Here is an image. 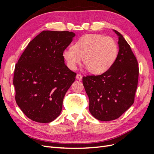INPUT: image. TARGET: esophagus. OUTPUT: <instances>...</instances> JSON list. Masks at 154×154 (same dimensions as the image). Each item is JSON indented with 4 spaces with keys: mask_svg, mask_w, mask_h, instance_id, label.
Listing matches in <instances>:
<instances>
[{
    "mask_svg": "<svg viewBox=\"0 0 154 154\" xmlns=\"http://www.w3.org/2000/svg\"><path fill=\"white\" fill-rule=\"evenodd\" d=\"M82 75L81 74H77V75H76V79L78 80H81L82 79Z\"/></svg>",
    "mask_w": 154,
    "mask_h": 154,
    "instance_id": "esophagus-1",
    "label": "esophagus"
}]
</instances>
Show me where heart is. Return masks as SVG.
I'll return each instance as SVG.
<instances>
[{
	"label": "heart",
	"mask_w": 154,
	"mask_h": 154,
	"mask_svg": "<svg viewBox=\"0 0 154 154\" xmlns=\"http://www.w3.org/2000/svg\"><path fill=\"white\" fill-rule=\"evenodd\" d=\"M118 54V45L112 37L91 34L82 36L74 43L73 48L65 50L63 57L72 70L76 69L83 58L88 71L100 74L112 66Z\"/></svg>",
	"instance_id": "obj_1"
}]
</instances>
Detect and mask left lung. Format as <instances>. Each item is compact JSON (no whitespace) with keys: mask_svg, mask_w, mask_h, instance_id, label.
Here are the masks:
<instances>
[{"mask_svg":"<svg viewBox=\"0 0 154 154\" xmlns=\"http://www.w3.org/2000/svg\"><path fill=\"white\" fill-rule=\"evenodd\" d=\"M119 36V52L116 61L100 75L83 77L89 97V111L100 121L118 119L134 102L139 77L137 60L122 35Z\"/></svg>","mask_w":154,"mask_h":154,"instance_id":"left-lung-1","label":"left lung"}]
</instances>
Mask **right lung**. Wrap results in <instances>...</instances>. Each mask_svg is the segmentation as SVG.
<instances>
[{
	"instance_id": "obj_1",
	"label": "right lung",
	"mask_w": 154,
	"mask_h": 154,
	"mask_svg": "<svg viewBox=\"0 0 154 154\" xmlns=\"http://www.w3.org/2000/svg\"><path fill=\"white\" fill-rule=\"evenodd\" d=\"M74 36L67 31L41 32L15 65L16 103L34 122L50 123L61 113L65 94L76 75L65 64L63 57Z\"/></svg>"
}]
</instances>
